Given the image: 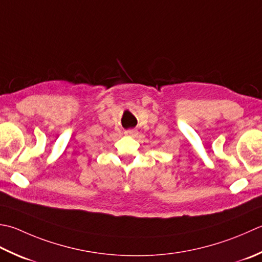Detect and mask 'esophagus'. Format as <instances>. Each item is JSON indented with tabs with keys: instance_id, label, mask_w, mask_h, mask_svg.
I'll return each instance as SVG.
<instances>
[{
	"instance_id": "esophagus-1",
	"label": "esophagus",
	"mask_w": 262,
	"mask_h": 262,
	"mask_svg": "<svg viewBox=\"0 0 262 262\" xmlns=\"http://www.w3.org/2000/svg\"><path fill=\"white\" fill-rule=\"evenodd\" d=\"M125 135L130 137H136L138 135V132L136 129H128L125 132Z\"/></svg>"
}]
</instances>
